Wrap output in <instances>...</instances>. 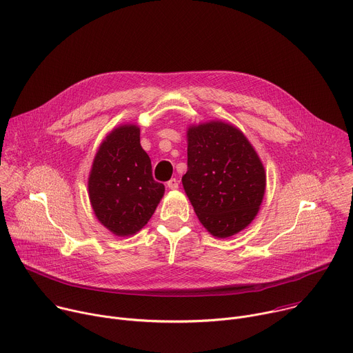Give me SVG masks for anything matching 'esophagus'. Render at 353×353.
<instances>
[{
  "instance_id": "1",
  "label": "esophagus",
  "mask_w": 353,
  "mask_h": 353,
  "mask_svg": "<svg viewBox=\"0 0 353 353\" xmlns=\"http://www.w3.org/2000/svg\"><path fill=\"white\" fill-rule=\"evenodd\" d=\"M168 187H169V190H177L179 188V180L177 179H170L168 181Z\"/></svg>"
}]
</instances>
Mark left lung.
<instances>
[{"label": "left lung", "mask_w": 353, "mask_h": 353, "mask_svg": "<svg viewBox=\"0 0 353 353\" xmlns=\"http://www.w3.org/2000/svg\"><path fill=\"white\" fill-rule=\"evenodd\" d=\"M183 187L199 222L226 239L254 221L265 194L264 165L233 124L212 120L187 128Z\"/></svg>", "instance_id": "left-lung-1"}]
</instances>
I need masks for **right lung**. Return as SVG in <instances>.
<instances>
[{
  "label": "right lung",
  "mask_w": 353,
  "mask_h": 353,
  "mask_svg": "<svg viewBox=\"0 0 353 353\" xmlns=\"http://www.w3.org/2000/svg\"><path fill=\"white\" fill-rule=\"evenodd\" d=\"M88 192L96 219L116 236L135 234L154 215L165 185L152 177L137 124H120L100 143L89 172Z\"/></svg>",
  "instance_id": "add662e5"
}]
</instances>
